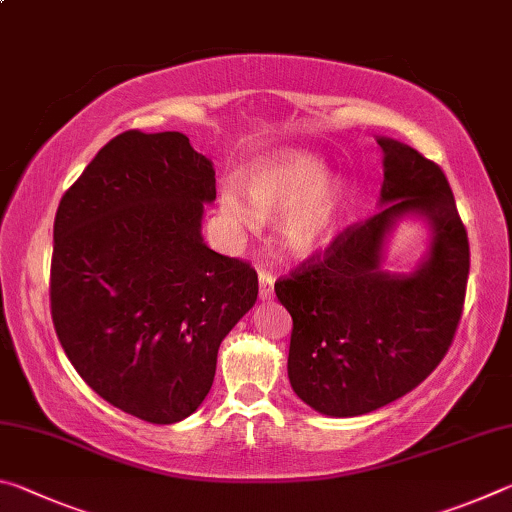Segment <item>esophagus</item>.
Returning <instances> with one entry per match:
<instances>
[{"mask_svg": "<svg viewBox=\"0 0 512 512\" xmlns=\"http://www.w3.org/2000/svg\"><path fill=\"white\" fill-rule=\"evenodd\" d=\"M273 284L275 277L268 271H259V298L271 300L273 298Z\"/></svg>", "mask_w": 512, "mask_h": 512, "instance_id": "1", "label": "esophagus"}]
</instances>
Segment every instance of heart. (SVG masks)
<instances>
[{
  "label": "heart",
  "mask_w": 512,
  "mask_h": 512,
  "mask_svg": "<svg viewBox=\"0 0 512 512\" xmlns=\"http://www.w3.org/2000/svg\"><path fill=\"white\" fill-rule=\"evenodd\" d=\"M329 167L307 151H282L250 167L247 196L235 180L219 187V210L230 228L257 230L264 219L282 221V244L311 257L336 239L348 212V189L327 183Z\"/></svg>",
  "instance_id": "1"
}]
</instances>
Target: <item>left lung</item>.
Masks as SVG:
<instances>
[{
	"instance_id": "obj_1",
	"label": "left lung",
	"mask_w": 512,
	"mask_h": 512,
	"mask_svg": "<svg viewBox=\"0 0 512 512\" xmlns=\"http://www.w3.org/2000/svg\"><path fill=\"white\" fill-rule=\"evenodd\" d=\"M377 144L379 212L275 282L293 318L291 388L332 418L381 409L436 370L454 341L470 273L467 232L443 169L391 137ZM404 215L432 228L430 253L409 276L380 268L385 239Z\"/></svg>"
}]
</instances>
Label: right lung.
<instances>
[{"mask_svg":"<svg viewBox=\"0 0 512 512\" xmlns=\"http://www.w3.org/2000/svg\"><path fill=\"white\" fill-rule=\"evenodd\" d=\"M214 167L176 131H126L60 198L51 318L94 393L153 424L210 393L225 334L257 300L250 264L207 248Z\"/></svg>","mask_w":512,"mask_h":512,"instance_id":"right-lung-1","label":"right lung"}]
</instances>
